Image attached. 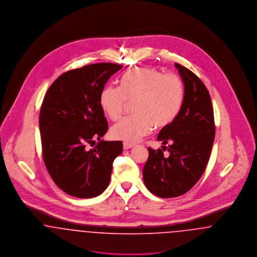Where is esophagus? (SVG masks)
I'll use <instances>...</instances> for the list:
<instances>
[{
  "mask_svg": "<svg viewBox=\"0 0 257 257\" xmlns=\"http://www.w3.org/2000/svg\"><path fill=\"white\" fill-rule=\"evenodd\" d=\"M134 145H131V144H128V143H124L123 144V148L124 149H130V148H133Z\"/></svg>",
  "mask_w": 257,
  "mask_h": 257,
  "instance_id": "1",
  "label": "esophagus"
}]
</instances>
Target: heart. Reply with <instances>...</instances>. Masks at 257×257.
Masks as SVG:
<instances>
[{
  "mask_svg": "<svg viewBox=\"0 0 257 257\" xmlns=\"http://www.w3.org/2000/svg\"><path fill=\"white\" fill-rule=\"evenodd\" d=\"M183 84L174 74L155 68H137L125 74L120 86L105 87L100 105L111 120L122 115L128 101H136L137 117H126L111 127L110 135L126 143H137L149 134L153 125L164 128L179 113L183 103Z\"/></svg>",
  "mask_w": 257,
  "mask_h": 257,
  "instance_id": "heart-1",
  "label": "heart"
}]
</instances>
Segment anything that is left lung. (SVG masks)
<instances>
[{
  "label": "left lung",
  "mask_w": 257,
  "mask_h": 257,
  "mask_svg": "<svg viewBox=\"0 0 257 257\" xmlns=\"http://www.w3.org/2000/svg\"><path fill=\"white\" fill-rule=\"evenodd\" d=\"M184 85L183 103L175 119L157 137L162 149L148 148L143 170L149 192L160 197H175L191 190L206 169L215 139L214 112L210 94L200 79L175 63ZM168 147H166V145Z\"/></svg>",
  "instance_id": "8db88e82"
}]
</instances>
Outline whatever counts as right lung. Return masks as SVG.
<instances>
[{"label": "right lung", "mask_w": 257, "mask_h": 257, "mask_svg": "<svg viewBox=\"0 0 257 257\" xmlns=\"http://www.w3.org/2000/svg\"><path fill=\"white\" fill-rule=\"evenodd\" d=\"M95 63L67 71L49 87L39 114L42 154L52 179L69 196L90 198L110 183L120 141L101 140L108 123L100 96L110 76L122 68ZM98 146L88 150L87 144Z\"/></svg>", "instance_id": "1"}]
</instances>
